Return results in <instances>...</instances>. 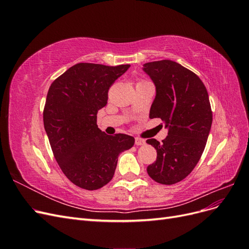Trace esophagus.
<instances>
[{"mask_svg":"<svg viewBox=\"0 0 249 249\" xmlns=\"http://www.w3.org/2000/svg\"><path fill=\"white\" fill-rule=\"evenodd\" d=\"M145 143V140L144 139H141V138H135V144H136L137 146H140V145H143Z\"/></svg>","mask_w":249,"mask_h":249,"instance_id":"obj_1","label":"esophagus"}]
</instances>
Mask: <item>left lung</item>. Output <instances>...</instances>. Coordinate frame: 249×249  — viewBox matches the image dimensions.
Wrapping results in <instances>:
<instances>
[{"instance_id": "left-lung-1", "label": "left lung", "mask_w": 249, "mask_h": 249, "mask_svg": "<svg viewBox=\"0 0 249 249\" xmlns=\"http://www.w3.org/2000/svg\"><path fill=\"white\" fill-rule=\"evenodd\" d=\"M142 69L156 86L149 117L161 118L168 130L162 143L146 140L157 150L147 173L157 183L172 185L190 175L206 147L213 120L209 94L196 74L171 60L148 62Z\"/></svg>"}]
</instances>
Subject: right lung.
I'll use <instances>...</instances> for the list:
<instances>
[{
	"label": "right lung",
	"mask_w": 249,
	"mask_h": 249,
	"mask_svg": "<svg viewBox=\"0 0 249 249\" xmlns=\"http://www.w3.org/2000/svg\"><path fill=\"white\" fill-rule=\"evenodd\" d=\"M130 64L107 66L78 63L58 77L49 89L43 124L50 144L66 178L86 190L108 184L120 153L135 139L125 134H105L96 114L107 105L108 90Z\"/></svg>",
	"instance_id": "1"
}]
</instances>
